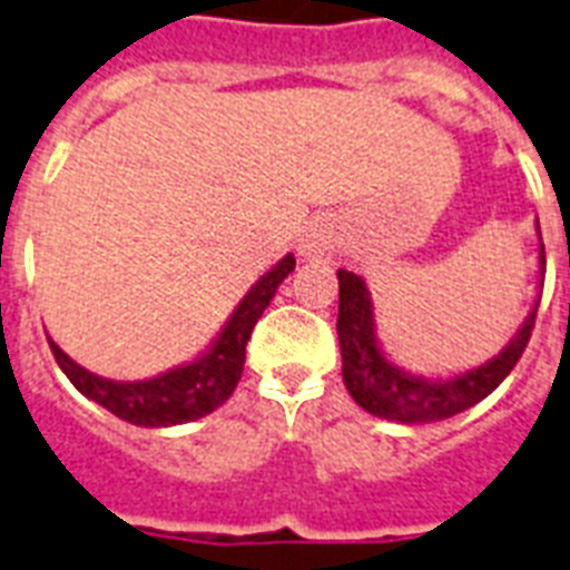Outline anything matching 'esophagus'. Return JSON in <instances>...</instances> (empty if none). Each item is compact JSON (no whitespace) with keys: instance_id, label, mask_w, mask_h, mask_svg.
<instances>
[{"instance_id":"esophagus-1","label":"esophagus","mask_w":570,"mask_h":570,"mask_svg":"<svg viewBox=\"0 0 570 570\" xmlns=\"http://www.w3.org/2000/svg\"><path fill=\"white\" fill-rule=\"evenodd\" d=\"M344 244V226L335 217H317L299 240V256L308 262H330Z\"/></svg>"}]
</instances>
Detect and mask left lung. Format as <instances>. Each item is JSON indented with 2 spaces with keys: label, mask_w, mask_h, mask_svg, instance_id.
Returning <instances> with one entry per match:
<instances>
[{
  "label": "left lung",
  "mask_w": 570,
  "mask_h": 570,
  "mask_svg": "<svg viewBox=\"0 0 570 570\" xmlns=\"http://www.w3.org/2000/svg\"><path fill=\"white\" fill-rule=\"evenodd\" d=\"M539 271L544 276V247L539 249ZM539 299L541 294H535L530 314L498 356L453 376H423L391 362L389 353L382 350L367 282L353 271H338L341 376L350 397L373 417L394 423H435L476 406L507 380L521 358L535 323Z\"/></svg>",
  "instance_id": "left-lung-1"
}]
</instances>
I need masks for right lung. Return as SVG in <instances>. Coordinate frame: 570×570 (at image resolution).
<instances>
[{
    "label": "right lung",
    "instance_id": "obj_1",
    "mask_svg": "<svg viewBox=\"0 0 570 570\" xmlns=\"http://www.w3.org/2000/svg\"><path fill=\"white\" fill-rule=\"evenodd\" d=\"M294 264L297 258L294 253H288L264 276H258L256 285L244 294L238 306L232 308L229 321L223 323L217 338L194 362L176 364L170 371L149 376V380H108V376H99V373L81 367L79 362H72L52 338H49V347L55 353V362L67 373V380L85 397L117 414L120 421L149 426V430L197 421V417L212 414L214 409H220L232 397V391L244 373V362H247L249 335L256 330L264 308L276 297V288L288 279Z\"/></svg>",
    "mask_w": 570,
    "mask_h": 570
}]
</instances>
